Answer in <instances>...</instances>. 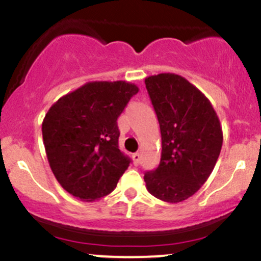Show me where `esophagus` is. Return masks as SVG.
<instances>
[{"label": "esophagus", "mask_w": 261, "mask_h": 261, "mask_svg": "<svg viewBox=\"0 0 261 261\" xmlns=\"http://www.w3.org/2000/svg\"><path fill=\"white\" fill-rule=\"evenodd\" d=\"M133 160H134V163H135V165L140 164V160H141L140 152H135V154H133Z\"/></svg>", "instance_id": "1"}]
</instances>
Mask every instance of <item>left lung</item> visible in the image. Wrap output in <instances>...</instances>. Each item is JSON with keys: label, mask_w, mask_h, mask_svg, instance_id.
<instances>
[{"label": "left lung", "mask_w": 261, "mask_h": 261, "mask_svg": "<svg viewBox=\"0 0 261 261\" xmlns=\"http://www.w3.org/2000/svg\"><path fill=\"white\" fill-rule=\"evenodd\" d=\"M162 134V158L144 180L169 203L193 196L208 179L222 147V128L211 102L186 78L162 73L145 80Z\"/></svg>", "instance_id": "8db88e82"}]
</instances>
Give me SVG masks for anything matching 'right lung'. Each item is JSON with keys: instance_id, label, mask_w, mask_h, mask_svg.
<instances>
[{"instance_id": "obj_1", "label": "right lung", "mask_w": 261, "mask_h": 261, "mask_svg": "<svg viewBox=\"0 0 261 261\" xmlns=\"http://www.w3.org/2000/svg\"><path fill=\"white\" fill-rule=\"evenodd\" d=\"M138 92L128 82H89L50 107L43 121L44 145L68 193L92 202L116 188L131 163L118 149L117 118Z\"/></svg>"}]
</instances>
